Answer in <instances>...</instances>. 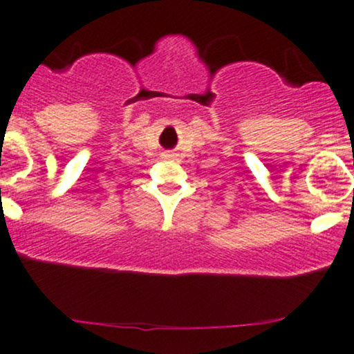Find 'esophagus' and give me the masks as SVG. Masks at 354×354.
I'll return each instance as SVG.
<instances>
[{
    "label": "esophagus",
    "instance_id": "1",
    "mask_svg": "<svg viewBox=\"0 0 354 354\" xmlns=\"http://www.w3.org/2000/svg\"><path fill=\"white\" fill-rule=\"evenodd\" d=\"M174 156H176V154H174V152H166V154H165V158H166V159H173Z\"/></svg>",
    "mask_w": 354,
    "mask_h": 354
}]
</instances>
